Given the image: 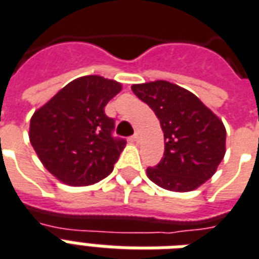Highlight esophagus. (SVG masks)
<instances>
[{
	"label": "esophagus",
	"instance_id": "obj_1",
	"mask_svg": "<svg viewBox=\"0 0 259 259\" xmlns=\"http://www.w3.org/2000/svg\"><path fill=\"white\" fill-rule=\"evenodd\" d=\"M132 141L134 142H139L141 141V132L139 131H135V134H134V137H132Z\"/></svg>",
	"mask_w": 259,
	"mask_h": 259
}]
</instances>
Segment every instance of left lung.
<instances>
[{"instance_id":"obj_1","label":"left lung","mask_w":259,"mask_h":259,"mask_svg":"<svg viewBox=\"0 0 259 259\" xmlns=\"http://www.w3.org/2000/svg\"><path fill=\"white\" fill-rule=\"evenodd\" d=\"M131 89L153 109L164 132V157L154 168H147V178L169 191L196 190L224 158L223 121L191 91L174 83L155 80Z\"/></svg>"}]
</instances>
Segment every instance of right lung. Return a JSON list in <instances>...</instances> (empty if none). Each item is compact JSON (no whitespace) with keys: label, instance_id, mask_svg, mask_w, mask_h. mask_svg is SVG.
<instances>
[{"label":"right lung","instance_id":"obj_1","mask_svg":"<svg viewBox=\"0 0 259 259\" xmlns=\"http://www.w3.org/2000/svg\"><path fill=\"white\" fill-rule=\"evenodd\" d=\"M121 84L98 75L77 77L35 110L30 142L54 178L73 187L105 179L117 162L125 141L112 135L114 120L105 106Z\"/></svg>","mask_w":259,"mask_h":259}]
</instances>
